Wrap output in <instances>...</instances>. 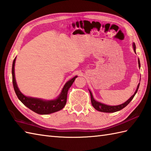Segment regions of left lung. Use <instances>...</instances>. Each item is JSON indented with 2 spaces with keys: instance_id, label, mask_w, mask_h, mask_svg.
<instances>
[{
  "instance_id": "1",
  "label": "left lung",
  "mask_w": 151,
  "mask_h": 151,
  "mask_svg": "<svg viewBox=\"0 0 151 151\" xmlns=\"http://www.w3.org/2000/svg\"><path fill=\"white\" fill-rule=\"evenodd\" d=\"M133 47H134V51H135L136 45L134 43L133 44ZM135 52H136V51H135ZM138 64H139V67H140L139 60H138ZM139 86V84H138V86H137L136 91H135V93H134V94L129 99V100L125 102H124L123 104H122L121 105H118V106H108V105H106L104 104L101 103V102H99L96 101L93 99V97L91 92L89 91V93H90V95H91V104L95 108V109H96L97 110H98L99 111H101V112H106V113H112V112L119 111V110H122L123 108H124L125 106H127L130 103V101L132 100L133 98L134 97V96H135L136 93H137V90H138Z\"/></svg>"
}]
</instances>
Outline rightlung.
Instances as JSON below:
<instances>
[{
  "instance_id": "1",
  "label": "right lung",
  "mask_w": 151,
  "mask_h": 151,
  "mask_svg": "<svg viewBox=\"0 0 151 151\" xmlns=\"http://www.w3.org/2000/svg\"><path fill=\"white\" fill-rule=\"evenodd\" d=\"M15 59L14 60L12 64V82L14 85V88L16 95H17L18 99L21 101L23 104L26 106L31 110L36 112L38 114H49L59 111L65 106L67 102V91H68L69 88L71 86L73 83L75 81V78L77 77V76H75L71 80L67 82L64 86L62 92L60 96L55 100L53 101H43L42 99H36L24 96L23 94L21 93V92L19 91L16 84L15 78V73H14V66Z\"/></svg>"
}]
</instances>
